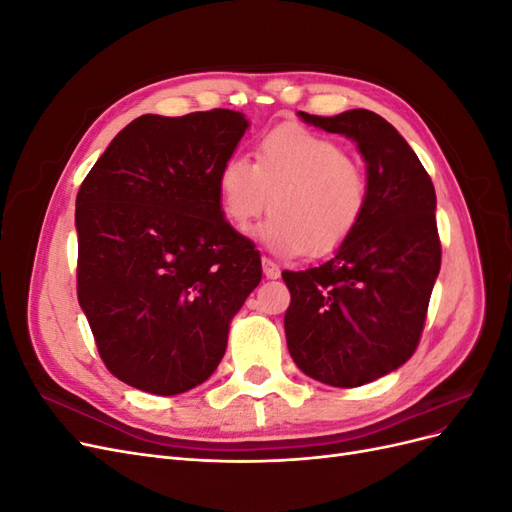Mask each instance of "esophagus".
Returning a JSON list of instances; mask_svg holds the SVG:
<instances>
[{
    "label": "esophagus",
    "instance_id": "obj_1",
    "mask_svg": "<svg viewBox=\"0 0 512 512\" xmlns=\"http://www.w3.org/2000/svg\"><path fill=\"white\" fill-rule=\"evenodd\" d=\"M262 271H265V275L269 277V280H277L280 277V265L277 262H273L271 258H262Z\"/></svg>",
    "mask_w": 512,
    "mask_h": 512
}]
</instances>
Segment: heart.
Wrapping results in <instances>:
<instances>
[{
    "instance_id": "1",
    "label": "heart",
    "mask_w": 512,
    "mask_h": 512,
    "mask_svg": "<svg viewBox=\"0 0 512 512\" xmlns=\"http://www.w3.org/2000/svg\"><path fill=\"white\" fill-rule=\"evenodd\" d=\"M218 198L228 224L245 232L269 209L262 228L275 252L322 256L359 228L369 183L365 170L333 138L303 126H280L258 141L254 164L239 153L218 170Z\"/></svg>"
}]
</instances>
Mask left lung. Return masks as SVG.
Returning <instances> with one entry per match:
<instances>
[{
    "label": "left lung",
    "mask_w": 512,
    "mask_h": 512,
    "mask_svg": "<svg viewBox=\"0 0 512 512\" xmlns=\"http://www.w3.org/2000/svg\"><path fill=\"white\" fill-rule=\"evenodd\" d=\"M303 121L356 143L369 200L359 228L331 260L284 271V316L292 361L318 382L352 389L404 365L425 327L442 245L431 177L389 121L352 108Z\"/></svg>",
    "instance_id": "1"
}]
</instances>
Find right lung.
I'll return each mask as SVG.
<instances>
[{"label": "right lung", "instance_id": "add662e5", "mask_svg": "<svg viewBox=\"0 0 512 512\" xmlns=\"http://www.w3.org/2000/svg\"><path fill=\"white\" fill-rule=\"evenodd\" d=\"M245 130L228 108L143 115L76 194V294L106 369L138 391L203 384L260 284V256L218 198V170Z\"/></svg>", "mask_w": 512, "mask_h": 512}]
</instances>
